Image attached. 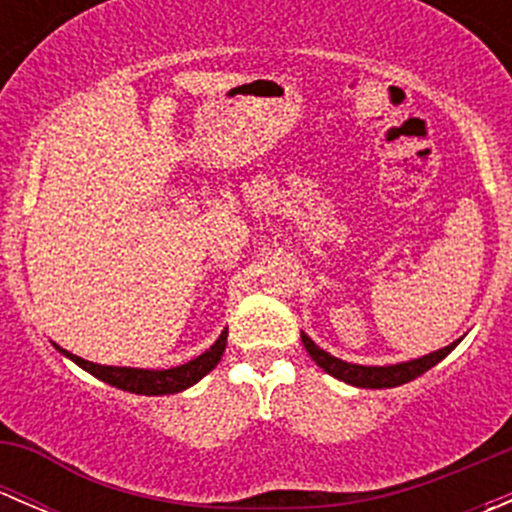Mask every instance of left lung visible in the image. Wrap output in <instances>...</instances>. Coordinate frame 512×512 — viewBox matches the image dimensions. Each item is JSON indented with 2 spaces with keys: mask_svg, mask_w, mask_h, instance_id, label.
Returning a JSON list of instances; mask_svg holds the SVG:
<instances>
[{
  "mask_svg": "<svg viewBox=\"0 0 512 512\" xmlns=\"http://www.w3.org/2000/svg\"><path fill=\"white\" fill-rule=\"evenodd\" d=\"M458 342H461V339H458ZM458 342L448 344V347L438 349V352L421 356V359L401 361V364L361 366V364H349V361H342L337 359V356L324 352L322 347H317V344L302 332V344L309 352V356L314 359V364L322 366V369L327 371V374H332L334 379L344 381V384L359 386V389H391V386H401L406 384V381H414L416 376L426 374L431 366H436L438 361L446 359V356L456 349Z\"/></svg>",
  "mask_w": 512,
  "mask_h": 512,
  "instance_id": "1",
  "label": "left lung"
}]
</instances>
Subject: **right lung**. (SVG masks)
<instances>
[{
  "label": "right lung",
  "mask_w": 512,
  "mask_h": 512,
  "mask_svg": "<svg viewBox=\"0 0 512 512\" xmlns=\"http://www.w3.org/2000/svg\"><path fill=\"white\" fill-rule=\"evenodd\" d=\"M227 344V329L218 337V342L198 356V359L188 361V364L173 366V369H133V366H103L94 364V361H86L81 356L59 349L61 354L69 356L71 361L86 369L89 374H94L96 379L106 381V384L116 386V389L131 391V394H146V396H163V394H178V391L188 389V386L198 384L205 374L218 366L220 356L225 352Z\"/></svg>",
  "instance_id": "add662e5"
}]
</instances>
